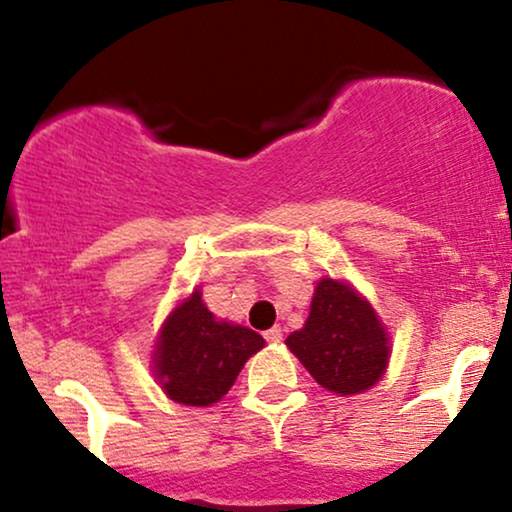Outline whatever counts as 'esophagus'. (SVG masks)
<instances>
[{"instance_id": "1", "label": "esophagus", "mask_w": 512, "mask_h": 512, "mask_svg": "<svg viewBox=\"0 0 512 512\" xmlns=\"http://www.w3.org/2000/svg\"><path fill=\"white\" fill-rule=\"evenodd\" d=\"M264 339H267L269 344H279L281 339H284V332H281V327H272V330L264 332Z\"/></svg>"}]
</instances>
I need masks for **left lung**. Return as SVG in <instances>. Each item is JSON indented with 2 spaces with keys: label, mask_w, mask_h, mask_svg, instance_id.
Wrapping results in <instances>:
<instances>
[{
  "label": "left lung",
  "mask_w": 512,
  "mask_h": 512,
  "mask_svg": "<svg viewBox=\"0 0 512 512\" xmlns=\"http://www.w3.org/2000/svg\"><path fill=\"white\" fill-rule=\"evenodd\" d=\"M286 346L317 383L337 395L373 387L390 358L378 315L351 286L334 279L317 284L305 327L293 332Z\"/></svg>",
  "instance_id": "1"
}]
</instances>
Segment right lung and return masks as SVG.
Segmentation results:
<instances>
[{
	"label": "right lung",
	"mask_w": 512,
	"mask_h": 512,
	"mask_svg": "<svg viewBox=\"0 0 512 512\" xmlns=\"http://www.w3.org/2000/svg\"><path fill=\"white\" fill-rule=\"evenodd\" d=\"M264 346L257 332L216 322L195 291L173 310L156 349V375L170 399L209 407L231 390L240 368Z\"/></svg>",
	"instance_id": "add662e5"
}]
</instances>
